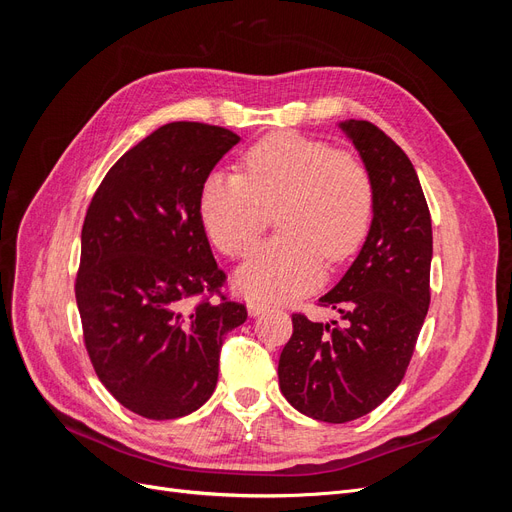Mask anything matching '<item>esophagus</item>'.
<instances>
[{"instance_id":"34e87169","label":"esophagus","mask_w":512,"mask_h":512,"mask_svg":"<svg viewBox=\"0 0 512 512\" xmlns=\"http://www.w3.org/2000/svg\"><path fill=\"white\" fill-rule=\"evenodd\" d=\"M247 309H250V314H252V316H260V314H265V312H269V309H271V305H267V303H262V301H252L250 305H247Z\"/></svg>"}]
</instances>
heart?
Instances as JSON below:
<instances>
[{
	"mask_svg": "<svg viewBox=\"0 0 512 512\" xmlns=\"http://www.w3.org/2000/svg\"><path fill=\"white\" fill-rule=\"evenodd\" d=\"M275 215L280 235L237 273L247 297L280 301L312 288L324 258L342 262L359 250L374 215L367 166L318 138L275 132L241 158V175L213 173L200 190V218L230 258L254 252Z\"/></svg>",
	"mask_w": 512,
	"mask_h": 512,
	"instance_id": "1",
	"label": "heart"
}]
</instances>
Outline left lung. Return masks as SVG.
I'll return each instance as SVG.
<instances>
[{
    "mask_svg": "<svg viewBox=\"0 0 512 512\" xmlns=\"http://www.w3.org/2000/svg\"><path fill=\"white\" fill-rule=\"evenodd\" d=\"M342 130L374 183V220L361 254L318 301L339 320L292 314L277 367L290 406L324 423L361 418L397 389L431 301V215L410 158L374 123L350 119Z\"/></svg>",
    "mask_w": 512,
    "mask_h": 512,
    "instance_id": "obj_1",
    "label": "left lung"
}]
</instances>
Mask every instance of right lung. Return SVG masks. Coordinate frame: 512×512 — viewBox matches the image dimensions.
I'll list each match as a JSON object with an SVG mask.
<instances>
[{"mask_svg": "<svg viewBox=\"0 0 512 512\" xmlns=\"http://www.w3.org/2000/svg\"><path fill=\"white\" fill-rule=\"evenodd\" d=\"M237 143L220 126L166 123L111 166L85 213L74 294L89 361L121 406L153 421L205 404L224 335L247 318L222 292L200 218L203 183Z\"/></svg>", "mask_w": 512, "mask_h": 512, "instance_id": "1", "label": "right lung"}]
</instances>
